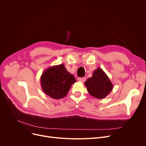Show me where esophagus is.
<instances>
[{"label": "esophagus", "instance_id": "1", "mask_svg": "<svg viewBox=\"0 0 146 146\" xmlns=\"http://www.w3.org/2000/svg\"><path fill=\"white\" fill-rule=\"evenodd\" d=\"M78 80L79 82H82V83H84V82H85L86 81V78H79L78 79Z\"/></svg>", "mask_w": 146, "mask_h": 146}]
</instances>
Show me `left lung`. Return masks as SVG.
<instances>
[{
    "label": "left lung",
    "mask_w": 146,
    "mask_h": 146,
    "mask_svg": "<svg viewBox=\"0 0 146 146\" xmlns=\"http://www.w3.org/2000/svg\"><path fill=\"white\" fill-rule=\"evenodd\" d=\"M89 94L96 99H104L112 90L113 85L102 68H97L92 76L85 82Z\"/></svg>",
    "instance_id": "left-lung-1"
}]
</instances>
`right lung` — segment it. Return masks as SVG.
<instances>
[{
  "instance_id": "obj_1",
  "label": "right lung",
  "mask_w": 146,
  "mask_h": 146,
  "mask_svg": "<svg viewBox=\"0 0 146 146\" xmlns=\"http://www.w3.org/2000/svg\"><path fill=\"white\" fill-rule=\"evenodd\" d=\"M76 80L64 64L47 68L41 76L40 82L44 92L51 98L60 99L65 97Z\"/></svg>"
}]
</instances>
